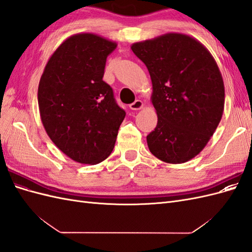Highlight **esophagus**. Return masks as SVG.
Masks as SVG:
<instances>
[{"label":"esophagus","instance_id":"34e87169","mask_svg":"<svg viewBox=\"0 0 252 252\" xmlns=\"http://www.w3.org/2000/svg\"><path fill=\"white\" fill-rule=\"evenodd\" d=\"M143 106H144V104L141 100H135L133 103L129 105V108H130L131 110H139L143 107Z\"/></svg>","mask_w":252,"mask_h":252}]
</instances>
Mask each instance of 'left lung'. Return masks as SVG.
Instances as JSON below:
<instances>
[{"mask_svg": "<svg viewBox=\"0 0 252 252\" xmlns=\"http://www.w3.org/2000/svg\"><path fill=\"white\" fill-rule=\"evenodd\" d=\"M152 82L158 124L147 135L150 152L170 164L185 163L204 149L224 111L225 88L217 62L202 43L166 33L131 45Z\"/></svg>", "mask_w": 252, "mask_h": 252, "instance_id": "8db88e82", "label": "left lung"}]
</instances>
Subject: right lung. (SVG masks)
Instances as JSON below:
<instances>
[{
  "instance_id": "1",
  "label": "right lung",
  "mask_w": 252,
  "mask_h": 252,
  "mask_svg": "<svg viewBox=\"0 0 252 252\" xmlns=\"http://www.w3.org/2000/svg\"><path fill=\"white\" fill-rule=\"evenodd\" d=\"M117 43L94 33L68 37L52 53L37 89L40 116L50 140L81 164L95 165L113 150L126 112L103 81Z\"/></svg>"
}]
</instances>
